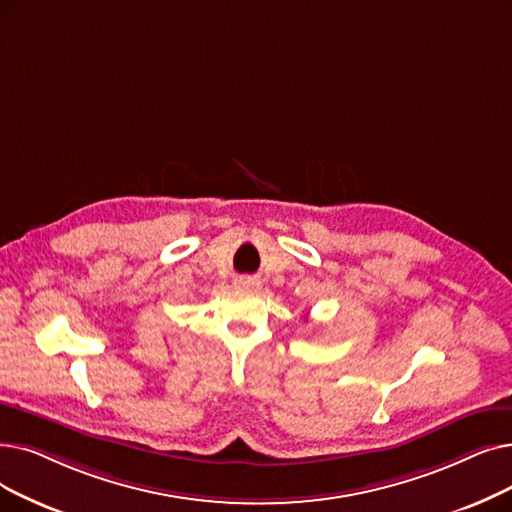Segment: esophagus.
<instances>
[{
  "label": "esophagus",
  "instance_id": "1",
  "mask_svg": "<svg viewBox=\"0 0 512 512\" xmlns=\"http://www.w3.org/2000/svg\"><path fill=\"white\" fill-rule=\"evenodd\" d=\"M236 286H238V288H244V291H253V288H259V280H257V278L244 276V278H238V280H236Z\"/></svg>",
  "mask_w": 512,
  "mask_h": 512
}]
</instances>
